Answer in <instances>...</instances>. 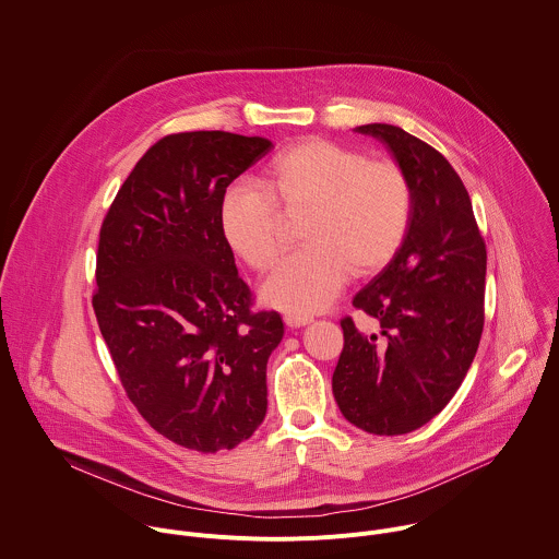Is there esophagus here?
<instances>
[{"instance_id": "34e87169", "label": "esophagus", "mask_w": 559, "mask_h": 559, "mask_svg": "<svg viewBox=\"0 0 559 559\" xmlns=\"http://www.w3.org/2000/svg\"><path fill=\"white\" fill-rule=\"evenodd\" d=\"M312 319L310 317H299V314H286L284 317V323L288 325V328H304V325H308Z\"/></svg>"}]
</instances>
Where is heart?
Listing matches in <instances>:
<instances>
[{
	"mask_svg": "<svg viewBox=\"0 0 559 559\" xmlns=\"http://www.w3.org/2000/svg\"><path fill=\"white\" fill-rule=\"evenodd\" d=\"M299 214V251L280 262L262 288L271 308L308 317L325 310L349 273L381 271L405 242L414 212L407 174L392 160L328 141L304 139L280 150L258 182H236L218 203L229 249L255 273L282 249V214Z\"/></svg>",
	"mask_w": 559,
	"mask_h": 559,
	"instance_id": "b5f03b06",
	"label": "heart"
}]
</instances>
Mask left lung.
I'll return each instance as SVG.
<instances>
[{
    "label": "left lung",
    "mask_w": 559,
    "mask_h": 559,
    "mask_svg": "<svg viewBox=\"0 0 559 559\" xmlns=\"http://www.w3.org/2000/svg\"><path fill=\"white\" fill-rule=\"evenodd\" d=\"M388 145L414 190L412 225L392 262L354 297L379 321L365 336L341 321L332 377L343 416L377 436L429 423L457 392L484 332L486 242L468 190L431 145L388 123L356 128Z\"/></svg>",
    "instance_id": "1"
}]
</instances>
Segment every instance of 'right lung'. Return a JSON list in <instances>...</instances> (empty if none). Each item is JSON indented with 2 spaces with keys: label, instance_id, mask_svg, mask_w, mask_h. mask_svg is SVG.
<instances>
[{
  "label": "right lung",
  "instance_id": "1",
  "mask_svg": "<svg viewBox=\"0 0 559 559\" xmlns=\"http://www.w3.org/2000/svg\"><path fill=\"white\" fill-rule=\"evenodd\" d=\"M271 147L221 130L169 134L99 229L93 310L126 394L158 433L201 453L234 449L266 414V362L284 323L251 310L218 203Z\"/></svg>",
  "mask_w": 559,
  "mask_h": 559
}]
</instances>
